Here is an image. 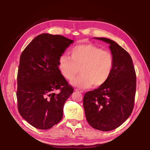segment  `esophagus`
<instances>
[{"label":"esophagus","mask_w":150,"mask_h":150,"mask_svg":"<svg viewBox=\"0 0 150 150\" xmlns=\"http://www.w3.org/2000/svg\"><path fill=\"white\" fill-rule=\"evenodd\" d=\"M75 91H76V92H79V93H83V91L81 90V89H76Z\"/></svg>","instance_id":"1"}]
</instances>
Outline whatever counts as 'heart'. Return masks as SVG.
<instances>
[{
    "mask_svg": "<svg viewBox=\"0 0 150 150\" xmlns=\"http://www.w3.org/2000/svg\"><path fill=\"white\" fill-rule=\"evenodd\" d=\"M71 56L62 55L59 59V68L62 76L71 81L81 69L82 74L76 78L73 85L80 88H95L105 84L112 73L114 57L112 53L92 44H79L71 52Z\"/></svg>",
    "mask_w": 150,
    "mask_h": 150,
    "instance_id": "1",
    "label": "heart"
}]
</instances>
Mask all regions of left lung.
<instances>
[{
    "label": "left lung",
    "mask_w": 150,
    "mask_h": 150,
    "mask_svg": "<svg viewBox=\"0 0 150 150\" xmlns=\"http://www.w3.org/2000/svg\"><path fill=\"white\" fill-rule=\"evenodd\" d=\"M95 38L110 44L114 66L105 84L84 94L83 106L88 123L94 129L108 131L118 128L132 112L137 76L126 50L110 39Z\"/></svg>",
    "instance_id": "left-lung-1"
}]
</instances>
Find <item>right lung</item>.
I'll list each match as a JSON object with an SVG mask.
<instances>
[{"label": "right lung", "instance_id": "1", "mask_svg": "<svg viewBox=\"0 0 150 150\" xmlns=\"http://www.w3.org/2000/svg\"><path fill=\"white\" fill-rule=\"evenodd\" d=\"M73 40L42 34L28 45L17 72V100L20 115L34 128L48 129L63 115L66 101L74 91L59 69V59ZM58 90L60 93H54Z\"/></svg>", "mask_w": 150, "mask_h": 150}]
</instances>
